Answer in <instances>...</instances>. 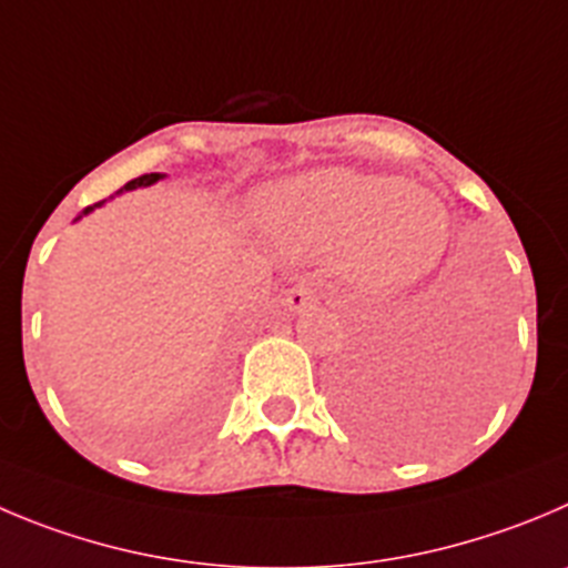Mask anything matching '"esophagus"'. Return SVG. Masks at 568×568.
I'll return each instance as SVG.
<instances>
[{
    "mask_svg": "<svg viewBox=\"0 0 568 568\" xmlns=\"http://www.w3.org/2000/svg\"><path fill=\"white\" fill-rule=\"evenodd\" d=\"M311 302H314V285L311 283H296L285 291V305H288V311H294V314L305 308V305H311Z\"/></svg>",
    "mask_w": 568,
    "mask_h": 568,
    "instance_id": "obj_1",
    "label": "esophagus"
}]
</instances>
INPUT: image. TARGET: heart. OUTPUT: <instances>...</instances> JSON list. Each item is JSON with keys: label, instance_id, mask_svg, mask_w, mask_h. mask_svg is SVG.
<instances>
[{"label": "heart", "instance_id": "1", "mask_svg": "<svg viewBox=\"0 0 568 568\" xmlns=\"http://www.w3.org/2000/svg\"><path fill=\"white\" fill-rule=\"evenodd\" d=\"M257 219L294 257H342L358 283L397 291L432 274L448 246V210L417 184L325 168L274 187Z\"/></svg>", "mask_w": 568, "mask_h": 568}]
</instances>
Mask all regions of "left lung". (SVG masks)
<instances>
[{"label": "left lung", "instance_id": "1", "mask_svg": "<svg viewBox=\"0 0 568 568\" xmlns=\"http://www.w3.org/2000/svg\"><path fill=\"white\" fill-rule=\"evenodd\" d=\"M412 381L389 386L364 364H349L338 384L342 412L381 439H392L409 415H445L452 409L476 406L493 384V349L474 336L454 338L426 333L406 344Z\"/></svg>", "mask_w": 568, "mask_h": 568}]
</instances>
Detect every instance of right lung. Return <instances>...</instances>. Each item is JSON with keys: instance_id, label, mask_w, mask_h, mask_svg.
Masks as SVG:
<instances>
[{"instance_id": "obj_1", "label": "right lung", "mask_w": 568, "mask_h": 568, "mask_svg": "<svg viewBox=\"0 0 568 568\" xmlns=\"http://www.w3.org/2000/svg\"><path fill=\"white\" fill-rule=\"evenodd\" d=\"M159 179H162V173H145V176H140V179H134V182H129L125 184L123 190H136V187H148V184H153V182H159ZM123 190H120V193H123ZM100 204H103V201H100ZM100 204H94V206H100ZM94 206H87V210H83V215H87V212H92ZM78 219H81V215H78Z\"/></svg>"}]
</instances>
